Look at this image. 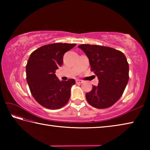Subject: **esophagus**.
<instances>
[{
	"instance_id": "34e87169",
	"label": "esophagus",
	"mask_w": 150,
	"mask_h": 150,
	"mask_svg": "<svg viewBox=\"0 0 150 150\" xmlns=\"http://www.w3.org/2000/svg\"><path fill=\"white\" fill-rule=\"evenodd\" d=\"M83 81L79 80V79H77L76 80V83H77V84H81V83H83Z\"/></svg>"
}]
</instances>
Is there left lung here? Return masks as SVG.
Instances as JSON below:
<instances>
[{
  "instance_id": "obj_1",
  "label": "left lung",
  "mask_w": 150,
  "mask_h": 150,
  "mask_svg": "<svg viewBox=\"0 0 150 150\" xmlns=\"http://www.w3.org/2000/svg\"><path fill=\"white\" fill-rule=\"evenodd\" d=\"M87 55L98 84L85 95L89 105L96 108L110 107L120 99L129 79V65L120 51L96 45L78 46Z\"/></svg>"
}]
</instances>
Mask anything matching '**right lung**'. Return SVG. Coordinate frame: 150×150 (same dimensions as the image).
<instances>
[{
  "label": "right lung",
  "instance_id": "right-lung-1",
  "mask_svg": "<svg viewBox=\"0 0 150 150\" xmlns=\"http://www.w3.org/2000/svg\"><path fill=\"white\" fill-rule=\"evenodd\" d=\"M75 44H47L30 55L26 67V80L33 97L40 105L49 109H59L68 103L71 88L75 81H59L55 70L63 64L65 53Z\"/></svg>",
  "mask_w": 150,
  "mask_h": 150
}]
</instances>
